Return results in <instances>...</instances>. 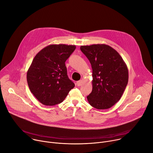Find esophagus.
<instances>
[{"label": "esophagus", "instance_id": "obj_1", "mask_svg": "<svg viewBox=\"0 0 153 153\" xmlns=\"http://www.w3.org/2000/svg\"><path fill=\"white\" fill-rule=\"evenodd\" d=\"M82 84H83V81H82V80H79V81H78L76 82V85H77L78 86H81Z\"/></svg>", "mask_w": 153, "mask_h": 153}]
</instances>
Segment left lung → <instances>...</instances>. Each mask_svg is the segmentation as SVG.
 Segmentation results:
<instances>
[{
    "mask_svg": "<svg viewBox=\"0 0 153 153\" xmlns=\"http://www.w3.org/2000/svg\"><path fill=\"white\" fill-rule=\"evenodd\" d=\"M92 69V90L87 96L92 107L111 108L121 99L128 79V68L120 54L105 44L81 46Z\"/></svg>",
    "mask_w": 153,
    "mask_h": 153,
    "instance_id": "8db88e82",
    "label": "left lung"
}]
</instances>
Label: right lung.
<instances>
[{
    "label": "right lung",
    "instance_id": "add662e5",
    "mask_svg": "<svg viewBox=\"0 0 153 153\" xmlns=\"http://www.w3.org/2000/svg\"><path fill=\"white\" fill-rule=\"evenodd\" d=\"M75 48V45H50L33 58L27 81L33 95L43 105L53 106L62 102L75 87L68 77L65 62Z\"/></svg>",
    "mask_w": 153,
    "mask_h": 153
}]
</instances>
